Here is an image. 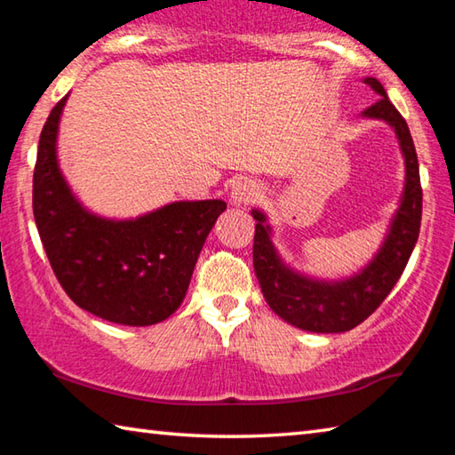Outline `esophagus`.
I'll return each instance as SVG.
<instances>
[{"instance_id":"1","label":"esophagus","mask_w":455,"mask_h":455,"mask_svg":"<svg viewBox=\"0 0 455 455\" xmlns=\"http://www.w3.org/2000/svg\"><path fill=\"white\" fill-rule=\"evenodd\" d=\"M260 195V190L255 182L251 180H238L230 188V203L243 204V203H252Z\"/></svg>"}]
</instances>
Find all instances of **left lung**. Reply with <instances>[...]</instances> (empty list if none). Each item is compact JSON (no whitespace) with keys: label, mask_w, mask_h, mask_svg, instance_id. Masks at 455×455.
Returning a JSON list of instances; mask_svg holds the SVG:
<instances>
[{"label":"left lung","mask_w":455,"mask_h":455,"mask_svg":"<svg viewBox=\"0 0 455 455\" xmlns=\"http://www.w3.org/2000/svg\"><path fill=\"white\" fill-rule=\"evenodd\" d=\"M379 100L363 112L367 118L385 120L395 130L405 158V188L402 204L391 220L379 252L359 275L345 281H317L299 275L283 263L271 241V227L260 211L255 217L252 267L260 291L271 309L291 325L311 333H343L357 327L371 315L399 281L419 236L421 225V182L419 164L410 128L397 108L389 102L381 82L363 80Z\"/></svg>","instance_id":"1"}]
</instances>
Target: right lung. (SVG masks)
<instances>
[{"instance_id":"1","label":"right lung","mask_w":455,"mask_h":455,"mask_svg":"<svg viewBox=\"0 0 455 455\" xmlns=\"http://www.w3.org/2000/svg\"><path fill=\"white\" fill-rule=\"evenodd\" d=\"M68 96L52 108L34 168V219L61 289L84 311L118 325L171 317L187 295L225 200H180L132 220L102 219L72 195L56 138Z\"/></svg>"}]
</instances>
